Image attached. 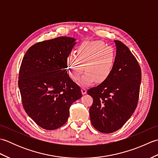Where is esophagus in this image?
Here are the masks:
<instances>
[{"label":"esophagus","mask_w":158,"mask_h":158,"mask_svg":"<svg viewBox=\"0 0 158 158\" xmlns=\"http://www.w3.org/2000/svg\"><path fill=\"white\" fill-rule=\"evenodd\" d=\"M81 92H82V94H85L87 93L86 89L84 88H81Z\"/></svg>","instance_id":"obj_1"}]
</instances>
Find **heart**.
Instances as JSON below:
<instances>
[{"instance_id":"heart-1","label":"heart","mask_w":158,"mask_h":158,"mask_svg":"<svg viewBox=\"0 0 158 158\" xmlns=\"http://www.w3.org/2000/svg\"><path fill=\"white\" fill-rule=\"evenodd\" d=\"M117 60L115 50L101 41H84L77 49V54L71 52L67 56V69L73 79L77 80L84 70L80 83L88 85L95 80L105 81L111 74Z\"/></svg>"}]
</instances>
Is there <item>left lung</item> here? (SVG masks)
<instances>
[{
    "label": "left lung",
    "mask_w": 158,
    "mask_h": 158,
    "mask_svg": "<svg viewBox=\"0 0 158 158\" xmlns=\"http://www.w3.org/2000/svg\"><path fill=\"white\" fill-rule=\"evenodd\" d=\"M114 42L117 60L111 74L88 90L93 98L89 108L92 126L106 134L121 128L135 112L141 82V70L135 57L122 42Z\"/></svg>",
    "instance_id": "left-lung-1"
}]
</instances>
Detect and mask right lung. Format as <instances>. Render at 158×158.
<instances>
[{
  "instance_id": "right-lung-1",
  "label": "right lung",
  "mask_w": 158,
  "mask_h": 158,
  "mask_svg": "<svg viewBox=\"0 0 158 158\" xmlns=\"http://www.w3.org/2000/svg\"><path fill=\"white\" fill-rule=\"evenodd\" d=\"M75 39L60 36L33 45L20 66L18 86L25 111L42 128L52 130L68 120L72 103L82 96L70 78L66 57Z\"/></svg>"
}]
</instances>
